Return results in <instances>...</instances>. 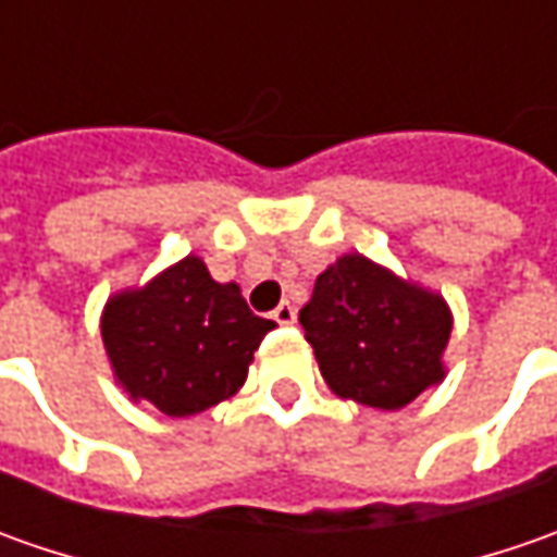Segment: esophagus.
Instances as JSON below:
<instances>
[{"mask_svg":"<svg viewBox=\"0 0 557 557\" xmlns=\"http://www.w3.org/2000/svg\"><path fill=\"white\" fill-rule=\"evenodd\" d=\"M272 319H275L278 325H294V319H297V310H294L288 300H285V304H278V307H275Z\"/></svg>","mask_w":557,"mask_h":557,"instance_id":"esophagus-1","label":"esophagus"}]
</instances>
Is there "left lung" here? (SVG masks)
I'll return each mask as SVG.
<instances>
[{
	"instance_id": "obj_1",
	"label": "left lung",
	"mask_w": 557,
	"mask_h": 557,
	"mask_svg": "<svg viewBox=\"0 0 557 557\" xmlns=\"http://www.w3.org/2000/svg\"><path fill=\"white\" fill-rule=\"evenodd\" d=\"M300 325L341 399L394 412L446 377V297L362 253H344L319 272Z\"/></svg>"
}]
</instances>
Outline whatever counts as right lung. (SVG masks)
<instances>
[{"instance_id":"right-lung-1","label":"right lung","mask_w":557,"mask_h":557,"mask_svg":"<svg viewBox=\"0 0 557 557\" xmlns=\"http://www.w3.org/2000/svg\"><path fill=\"white\" fill-rule=\"evenodd\" d=\"M272 319L247 310L235 282H213L188 253L139 288L108 297L101 341L111 372L133 403L185 418L242 391Z\"/></svg>"}]
</instances>
